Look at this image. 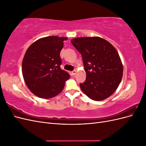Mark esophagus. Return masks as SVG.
Listing matches in <instances>:
<instances>
[{"label": "esophagus", "mask_w": 146, "mask_h": 146, "mask_svg": "<svg viewBox=\"0 0 146 146\" xmlns=\"http://www.w3.org/2000/svg\"><path fill=\"white\" fill-rule=\"evenodd\" d=\"M76 69H74V70H72V71L71 74L72 75V76H74V75L76 74Z\"/></svg>", "instance_id": "esophagus-1"}]
</instances>
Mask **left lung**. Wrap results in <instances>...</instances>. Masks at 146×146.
Returning a JSON list of instances; mask_svg holds the SVG:
<instances>
[{
  "mask_svg": "<svg viewBox=\"0 0 146 146\" xmlns=\"http://www.w3.org/2000/svg\"><path fill=\"white\" fill-rule=\"evenodd\" d=\"M71 43L81 54L86 73L85 81L80 83L81 90L94 100L108 98L122 77L123 66L116 48L98 36L74 38Z\"/></svg>",
  "mask_w": 146,
  "mask_h": 146,
  "instance_id": "obj_1",
  "label": "left lung"
}]
</instances>
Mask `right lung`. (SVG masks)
I'll list each match as a JSON object with an SVG mask.
<instances>
[{
    "label": "right lung",
    "instance_id": "obj_1",
    "mask_svg": "<svg viewBox=\"0 0 146 146\" xmlns=\"http://www.w3.org/2000/svg\"><path fill=\"white\" fill-rule=\"evenodd\" d=\"M67 38L47 36L34 42L26 51L22 72L26 85L35 95L51 98L63 90L70 75L61 69L60 52Z\"/></svg>",
    "mask_w": 146,
    "mask_h": 146
}]
</instances>
